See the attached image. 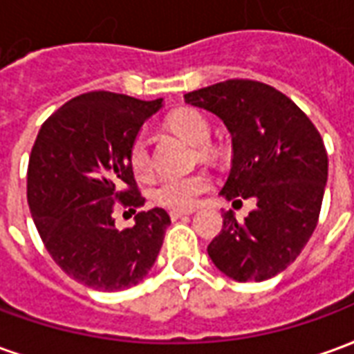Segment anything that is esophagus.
I'll use <instances>...</instances> for the list:
<instances>
[{
  "instance_id": "1",
  "label": "esophagus",
  "mask_w": 354,
  "mask_h": 354,
  "mask_svg": "<svg viewBox=\"0 0 354 354\" xmlns=\"http://www.w3.org/2000/svg\"><path fill=\"white\" fill-rule=\"evenodd\" d=\"M193 210H172L170 212V218L172 220H180V218H185V216H192Z\"/></svg>"
}]
</instances>
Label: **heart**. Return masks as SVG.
Wrapping results in <instances>:
<instances>
[{
    "mask_svg": "<svg viewBox=\"0 0 354 354\" xmlns=\"http://www.w3.org/2000/svg\"><path fill=\"white\" fill-rule=\"evenodd\" d=\"M170 131L176 132L180 138H184L192 146H203L210 138V124L207 117L197 109H180L172 113L169 119ZM205 146L201 147V153H207ZM129 162L132 172L138 178L151 176L153 162L149 155V147L144 138H136L132 142L129 151ZM210 185L207 174H187V176H167L155 185L151 197L157 205L170 210H189L195 207L201 193H205Z\"/></svg>",
    "mask_w": 354,
    "mask_h": 354,
    "instance_id": "b5f03b06",
    "label": "heart"
}]
</instances>
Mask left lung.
I'll return each instance as SVG.
<instances>
[{"instance_id": "left-lung-1", "label": "left lung", "mask_w": 354, "mask_h": 354, "mask_svg": "<svg viewBox=\"0 0 354 354\" xmlns=\"http://www.w3.org/2000/svg\"><path fill=\"white\" fill-rule=\"evenodd\" d=\"M184 98L220 117L231 134L233 161L220 195L256 199L245 222L223 212L208 256L233 281H267L296 260L317 227L328 180L324 142L288 96L260 81H223Z\"/></svg>"}]
</instances>
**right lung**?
Returning <instances> with one entry per match:
<instances>
[{"label": "right lung", "mask_w": 354, "mask_h": 354, "mask_svg": "<svg viewBox=\"0 0 354 354\" xmlns=\"http://www.w3.org/2000/svg\"><path fill=\"white\" fill-rule=\"evenodd\" d=\"M162 108L127 94L75 96L41 124L28 165V205L58 267L100 292L136 286L153 267L170 216L142 210L119 231L117 205H144L129 162L142 124Z\"/></svg>", "instance_id": "right-lung-1"}]
</instances>
